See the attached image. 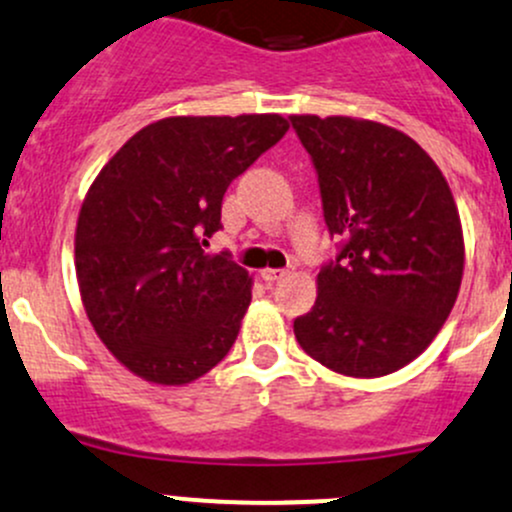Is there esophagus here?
<instances>
[{"label":"esophagus","instance_id":"esophagus-1","mask_svg":"<svg viewBox=\"0 0 512 512\" xmlns=\"http://www.w3.org/2000/svg\"><path fill=\"white\" fill-rule=\"evenodd\" d=\"M286 273H288V271H283V268H263L261 278L268 283V286H271V283L281 281V278L286 276Z\"/></svg>","mask_w":512,"mask_h":512}]
</instances>
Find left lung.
<instances>
[{"instance_id": "obj_1", "label": "left lung", "mask_w": 512, "mask_h": 512, "mask_svg": "<svg viewBox=\"0 0 512 512\" xmlns=\"http://www.w3.org/2000/svg\"><path fill=\"white\" fill-rule=\"evenodd\" d=\"M337 236L295 340L328 370L384 377L429 347L456 303L463 231L436 162L409 135L345 115H291Z\"/></svg>"}]
</instances>
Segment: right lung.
Returning a JSON list of instances; mask_svg holds the SVG:
<instances>
[{
  "label": "right lung",
  "mask_w": 512,
  "mask_h": 512,
  "mask_svg": "<svg viewBox=\"0 0 512 512\" xmlns=\"http://www.w3.org/2000/svg\"><path fill=\"white\" fill-rule=\"evenodd\" d=\"M281 115L165 118L125 142L83 199L76 276L103 345L138 377L189 384L239 335L251 278L209 256L226 187L286 135Z\"/></svg>",
  "instance_id": "add662e5"
}]
</instances>
